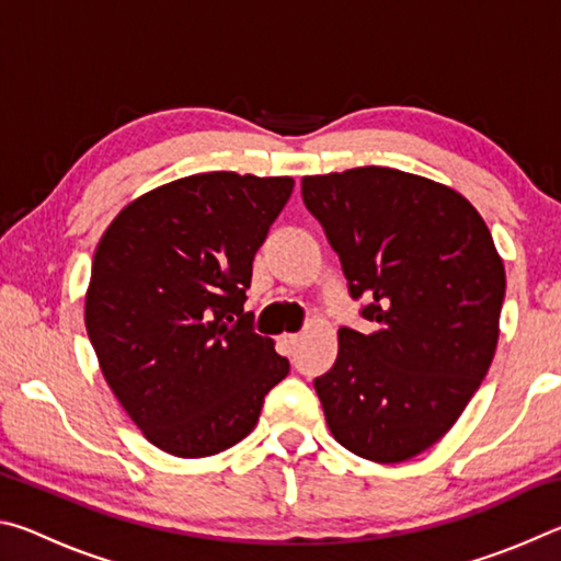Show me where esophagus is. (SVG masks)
I'll use <instances>...</instances> for the list:
<instances>
[{"instance_id":"34e87169","label":"esophagus","mask_w":561,"mask_h":561,"mask_svg":"<svg viewBox=\"0 0 561 561\" xmlns=\"http://www.w3.org/2000/svg\"><path fill=\"white\" fill-rule=\"evenodd\" d=\"M279 341H282V346H284V348H289V351H291V348L297 346L299 341H301V334H282V339H279Z\"/></svg>"}]
</instances>
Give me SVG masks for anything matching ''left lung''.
Masks as SVG:
<instances>
[{
    "label": "left lung",
    "mask_w": 561,
    "mask_h": 561,
    "mask_svg": "<svg viewBox=\"0 0 561 561\" xmlns=\"http://www.w3.org/2000/svg\"><path fill=\"white\" fill-rule=\"evenodd\" d=\"M351 297L374 331L339 329L314 381L334 438L358 458L403 462L458 421L495 356L505 264L458 190L396 168L301 178Z\"/></svg>",
    "instance_id": "obj_1"
}]
</instances>
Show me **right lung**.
I'll return each mask as SVG.
<instances>
[{
    "instance_id": "obj_1",
    "label": "right lung",
    "mask_w": 561,
    "mask_h": 561,
    "mask_svg": "<svg viewBox=\"0 0 561 561\" xmlns=\"http://www.w3.org/2000/svg\"><path fill=\"white\" fill-rule=\"evenodd\" d=\"M291 190L287 175L180 178L123 207L96 247L83 314L101 374L140 433L175 458L247 438L289 374L242 304Z\"/></svg>"
}]
</instances>
